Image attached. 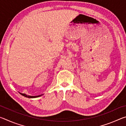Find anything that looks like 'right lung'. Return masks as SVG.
I'll return each mask as SVG.
<instances>
[{
    "instance_id": "1",
    "label": "right lung",
    "mask_w": 126,
    "mask_h": 126,
    "mask_svg": "<svg viewBox=\"0 0 126 126\" xmlns=\"http://www.w3.org/2000/svg\"><path fill=\"white\" fill-rule=\"evenodd\" d=\"M21 94H22V95H23V96H24L25 97H27V98H37V97H39L40 96H41V95H42L43 94H41V95H37V96H31V95H28L27 94H25L24 93H20Z\"/></svg>"
}]
</instances>
